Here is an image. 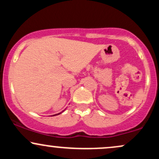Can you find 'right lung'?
Returning <instances> with one entry per match:
<instances>
[{"label":"right lung","mask_w":159,"mask_h":159,"mask_svg":"<svg viewBox=\"0 0 159 159\" xmlns=\"http://www.w3.org/2000/svg\"><path fill=\"white\" fill-rule=\"evenodd\" d=\"M64 111H65V110H64ZM62 111V112H63V111ZM62 112H61V113H59V114H54V115H53V116H56V115H59V114H61Z\"/></svg>","instance_id":"1"}]
</instances>
